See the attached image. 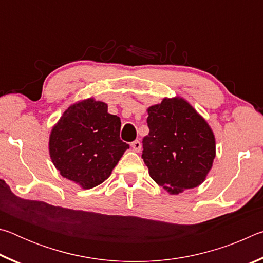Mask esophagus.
Segmentation results:
<instances>
[{"label":"esophagus","instance_id":"esophagus-1","mask_svg":"<svg viewBox=\"0 0 263 263\" xmlns=\"http://www.w3.org/2000/svg\"><path fill=\"white\" fill-rule=\"evenodd\" d=\"M131 146H132V148H133V151H135V152H140V149H141V142H140L139 140L132 141V142H131Z\"/></svg>","mask_w":263,"mask_h":263}]
</instances>
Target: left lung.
I'll list each match as a JSON object with an SVG mask.
<instances>
[{
    "mask_svg": "<svg viewBox=\"0 0 263 263\" xmlns=\"http://www.w3.org/2000/svg\"><path fill=\"white\" fill-rule=\"evenodd\" d=\"M147 114L141 158L149 176L172 195L203 183L216 157L215 135L205 119L181 97L163 99Z\"/></svg>",
    "mask_w": 263,
    "mask_h": 263,
    "instance_id": "obj_1",
    "label": "left lung"
}]
</instances>
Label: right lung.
<instances>
[{
    "label": "right lung",
    "mask_w": 263,
    "mask_h": 263,
    "mask_svg": "<svg viewBox=\"0 0 263 263\" xmlns=\"http://www.w3.org/2000/svg\"><path fill=\"white\" fill-rule=\"evenodd\" d=\"M121 118L104 102L88 99L69 106L53 126L48 148L61 176L91 189L110 176L128 145L119 138Z\"/></svg>",
    "instance_id": "right-lung-1"
}]
</instances>
